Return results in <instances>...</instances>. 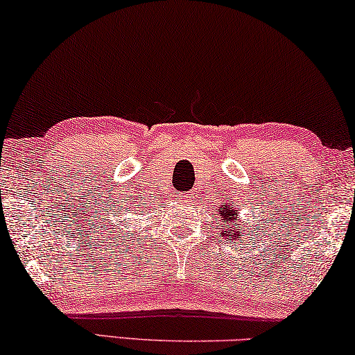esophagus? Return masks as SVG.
<instances>
[{
	"mask_svg": "<svg viewBox=\"0 0 355 355\" xmlns=\"http://www.w3.org/2000/svg\"><path fill=\"white\" fill-rule=\"evenodd\" d=\"M193 193H183V194H180V199L182 200H184V202H188V200H191L193 199Z\"/></svg>",
	"mask_w": 355,
	"mask_h": 355,
	"instance_id": "esophagus-1",
	"label": "esophagus"
}]
</instances>
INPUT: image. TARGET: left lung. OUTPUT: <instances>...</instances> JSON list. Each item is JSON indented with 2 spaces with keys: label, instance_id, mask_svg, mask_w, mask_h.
Returning a JSON list of instances; mask_svg holds the SVG:
<instances>
[{
  "label": "left lung",
  "instance_id": "left-lung-1",
  "mask_svg": "<svg viewBox=\"0 0 355 355\" xmlns=\"http://www.w3.org/2000/svg\"><path fill=\"white\" fill-rule=\"evenodd\" d=\"M219 216H221L223 219H221V226L223 227H226V224L227 223H232V221H235V219L239 218V210H235L234 207H229V205H226L223 208L221 211H219ZM239 226L241 227V224H239ZM240 227H232L227 232V229H224V232H226V235H227V239H229V241H232V240H235V239H240L241 237V232H243V230H241ZM252 232V230H251Z\"/></svg>",
  "mask_w": 355,
  "mask_h": 355
}]
</instances>
